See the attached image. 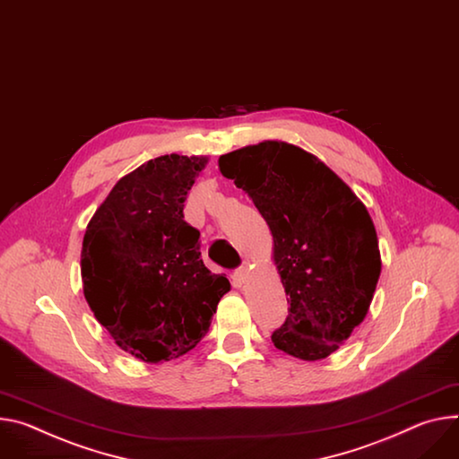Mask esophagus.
<instances>
[{
  "label": "esophagus",
  "mask_w": 459,
  "mask_h": 459,
  "mask_svg": "<svg viewBox=\"0 0 459 459\" xmlns=\"http://www.w3.org/2000/svg\"><path fill=\"white\" fill-rule=\"evenodd\" d=\"M247 276H248V269L247 267H239L234 271L232 274V281L236 287H241L245 281H247Z\"/></svg>",
  "instance_id": "1"
}]
</instances>
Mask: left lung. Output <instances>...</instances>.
<instances>
[{
  "label": "left lung",
  "instance_id": "1",
  "mask_svg": "<svg viewBox=\"0 0 459 459\" xmlns=\"http://www.w3.org/2000/svg\"><path fill=\"white\" fill-rule=\"evenodd\" d=\"M220 172L253 199L273 234L289 315L273 333L302 360L335 353L364 320L381 274L375 225L355 192L313 153L264 141L225 153Z\"/></svg>",
  "mask_w": 459,
  "mask_h": 459
}]
</instances>
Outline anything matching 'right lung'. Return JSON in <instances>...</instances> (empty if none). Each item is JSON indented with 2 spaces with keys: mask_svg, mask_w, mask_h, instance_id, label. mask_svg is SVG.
Segmentation results:
<instances>
[{
  "mask_svg": "<svg viewBox=\"0 0 459 459\" xmlns=\"http://www.w3.org/2000/svg\"><path fill=\"white\" fill-rule=\"evenodd\" d=\"M208 157L160 155L117 181L88 223L80 253L84 297L115 344L144 362L178 359L211 327L223 274L201 260L183 218Z\"/></svg>",
  "mask_w": 459,
  "mask_h": 459,
  "instance_id": "1",
  "label": "right lung"
}]
</instances>
